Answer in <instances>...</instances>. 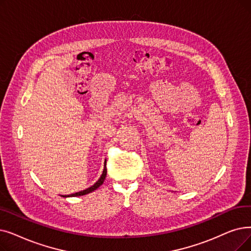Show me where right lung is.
<instances>
[{
	"instance_id": "right-lung-1",
	"label": "right lung",
	"mask_w": 251,
	"mask_h": 251,
	"mask_svg": "<svg viewBox=\"0 0 251 251\" xmlns=\"http://www.w3.org/2000/svg\"><path fill=\"white\" fill-rule=\"evenodd\" d=\"M105 176H106V160L104 161V167H103V171H102V174L101 176L100 177V179L97 180L93 186H91L90 188L86 189L84 191H81V192H78L75 194H72V195H68V196H64V197H79V196H83V195H86V194H89V193H92L93 191H95L96 189H99L101 184L103 183L104 179H105Z\"/></svg>"
}]
</instances>
